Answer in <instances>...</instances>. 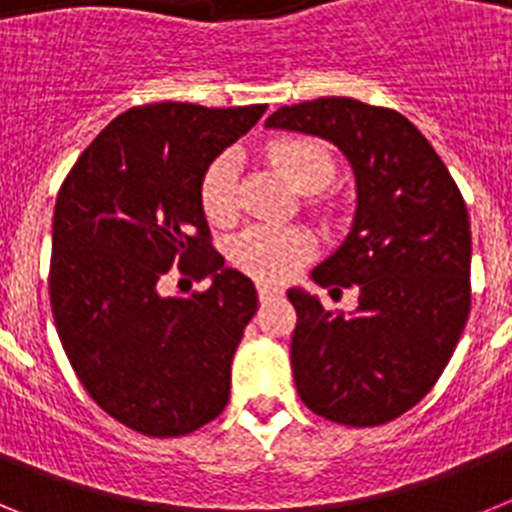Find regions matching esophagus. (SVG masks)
Returning a JSON list of instances; mask_svg holds the SVG:
<instances>
[{"instance_id": "1", "label": "esophagus", "mask_w": 512, "mask_h": 512, "mask_svg": "<svg viewBox=\"0 0 512 512\" xmlns=\"http://www.w3.org/2000/svg\"><path fill=\"white\" fill-rule=\"evenodd\" d=\"M256 292H259V300L261 302H271V300H277V297L284 295L282 289L274 287V284H266V282L256 284Z\"/></svg>"}]
</instances>
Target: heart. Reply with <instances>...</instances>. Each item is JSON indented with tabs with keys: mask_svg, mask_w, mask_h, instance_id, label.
I'll list each match as a JSON object with an SVG mask.
<instances>
[{
	"mask_svg": "<svg viewBox=\"0 0 512 512\" xmlns=\"http://www.w3.org/2000/svg\"><path fill=\"white\" fill-rule=\"evenodd\" d=\"M266 156L295 189L323 187L333 174V161L318 140L279 138L266 146ZM235 176L238 158L223 153L207 166L200 184L202 212L210 223H228L235 215ZM312 253V235L300 228L251 225L230 246V259L238 269L261 282H282Z\"/></svg>",
	"mask_w": 512,
	"mask_h": 512,
	"instance_id": "b5f03b06",
	"label": "heart"
}]
</instances>
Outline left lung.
<instances>
[{
	"mask_svg": "<svg viewBox=\"0 0 512 512\" xmlns=\"http://www.w3.org/2000/svg\"><path fill=\"white\" fill-rule=\"evenodd\" d=\"M266 128L330 140L356 176L351 233L312 282L359 287V307L333 315L305 289H289L297 392L333 423H390L431 392L467 325L472 230L464 197L423 133L387 107L320 97L282 107Z\"/></svg>",
	"mask_w": 512,
	"mask_h": 512,
	"instance_id": "obj_1",
	"label": "left lung"
}]
</instances>
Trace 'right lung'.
I'll return each mask as SVG.
<instances>
[{"mask_svg":"<svg viewBox=\"0 0 512 512\" xmlns=\"http://www.w3.org/2000/svg\"><path fill=\"white\" fill-rule=\"evenodd\" d=\"M266 104L156 102L122 112L63 179L48 289L61 346L94 402L143 436H187L223 413L259 297L212 248L200 184ZM174 263L212 278L160 295Z\"/></svg>","mask_w":512,"mask_h":512,"instance_id":"1","label":"right lung"}]
</instances>
